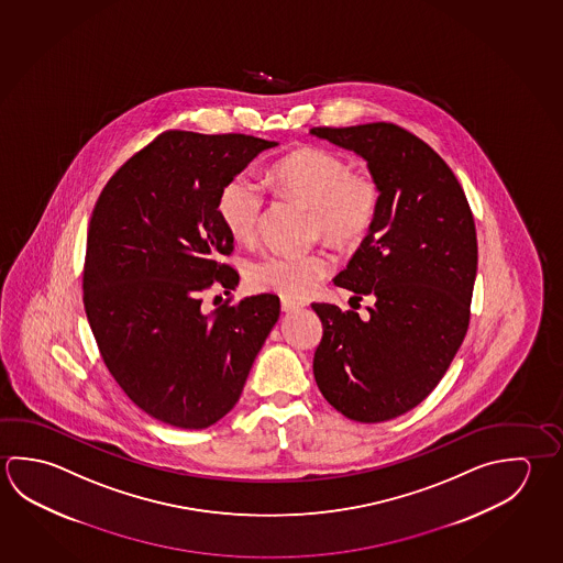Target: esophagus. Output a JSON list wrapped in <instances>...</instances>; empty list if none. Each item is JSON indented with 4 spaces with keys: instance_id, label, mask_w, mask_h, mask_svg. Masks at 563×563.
Returning a JSON list of instances; mask_svg holds the SVG:
<instances>
[{
    "instance_id": "obj_1",
    "label": "esophagus",
    "mask_w": 563,
    "mask_h": 563,
    "mask_svg": "<svg viewBox=\"0 0 563 563\" xmlns=\"http://www.w3.org/2000/svg\"><path fill=\"white\" fill-rule=\"evenodd\" d=\"M302 306H305L302 302H296V300H290V298H283V300H280L283 312H295V310H300Z\"/></svg>"
}]
</instances>
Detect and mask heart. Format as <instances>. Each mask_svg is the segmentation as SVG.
Wrapping results in <instances>:
<instances>
[{"mask_svg": "<svg viewBox=\"0 0 563 563\" xmlns=\"http://www.w3.org/2000/svg\"><path fill=\"white\" fill-rule=\"evenodd\" d=\"M278 188L312 208V228L335 245H357L374 229L382 208V186L372 172L350 169L338 152L302 148L278 162L273 172ZM267 196L247 172L235 174L219 191L218 211L231 238L251 243L257 238ZM332 271L324 251L268 253L247 271L249 285L278 295L306 296Z\"/></svg>", "mask_w": 563, "mask_h": 563, "instance_id": "obj_1", "label": "heart"}]
</instances>
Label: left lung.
Segmentation results:
<instances>
[{
	"label": "left lung",
	"instance_id": "1",
	"mask_svg": "<svg viewBox=\"0 0 563 563\" xmlns=\"http://www.w3.org/2000/svg\"><path fill=\"white\" fill-rule=\"evenodd\" d=\"M310 134L367 162L382 208L334 285L372 296L369 316L314 302L324 334L314 352L318 389L360 423L407 413L441 382L471 320L478 245L459 179L423 140L389 122Z\"/></svg>",
	"mask_w": 563,
	"mask_h": 563
}]
</instances>
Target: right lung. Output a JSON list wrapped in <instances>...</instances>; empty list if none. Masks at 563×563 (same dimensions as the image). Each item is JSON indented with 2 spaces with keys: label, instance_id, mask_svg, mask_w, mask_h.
<instances>
[{
  "label": "right lung",
  "instance_id": "right-lung-1",
  "mask_svg": "<svg viewBox=\"0 0 563 563\" xmlns=\"http://www.w3.org/2000/svg\"><path fill=\"white\" fill-rule=\"evenodd\" d=\"M277 142L168 130L109 179L92 209L82 302L100 355L132 404L162 423L206 429L235 407L280 314L277 295L203 312L233 290V238L219 191Z\"/></svg>",
  "mask_w": 563,
  "mask_h": 563
}]
</instances>
